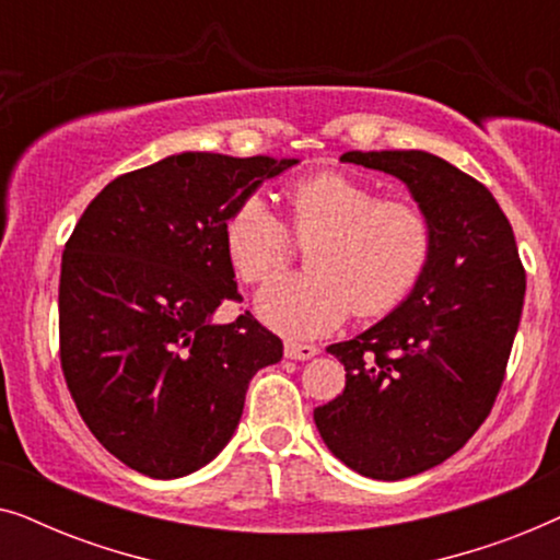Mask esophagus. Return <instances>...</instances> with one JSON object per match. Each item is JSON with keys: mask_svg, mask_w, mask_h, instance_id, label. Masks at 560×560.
<instances>
[{"mask_svg": "<svg viewBox=\"0 0 560 560\" xmlns=\"http://www.w3.org/2000/svg\"><path fill=\"white\" fill-rule=\"evenodd\" d=\"M318 354V347H313V343H298V341H285V357L288 359H298V362H303V359H311Z\"/></svg>", "mask_w": 560, "mask_h": 560, "instance_id": "esophagus-1", "label": "esophagus"}]
</instances>
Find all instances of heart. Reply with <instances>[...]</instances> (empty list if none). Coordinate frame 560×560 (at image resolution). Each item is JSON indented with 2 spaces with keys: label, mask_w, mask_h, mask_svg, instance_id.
Masks as SVG:
<instances>
[{
  "label": "heart",
  "mask_w": 560,
  "mask_h": 560,
  "mask_svg": "<svg viewBox=\"0 0 560 560\" xmlns=\"http://www.w3.org/2000/svg\"><path fill=\"white\" fill-rule=\"evenodd\" d=\"M288 224L307 242L308 272L288 275L257 295V313L275 331L311 339L334 331L349 311L380 318L408 301L433 257V221L408 198H380L364 180L324 171L285 188ZM234 272L267 282L288 262V229L265 198L244 196L221 229Z\"/></svg>",
  "instance_id": "obj_1"
}]
</instances>
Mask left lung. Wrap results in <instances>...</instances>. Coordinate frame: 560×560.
Segmentation results:
<instances>
[{
    "instance_id": "left-lung-1",
    "label": "left lung",
    "mask_w": 560,
    "mask_h": 560,
    "mask_svg": "<svg viewBox=\"0 0 560 560\" xmlns=\"http://www.w3.org/2000/svg\"><path fill=\"white\" fill-rule=\"evenodd\" d=\"M400 178L433 221V257L408 301L331 343L343 393L313 410L349 469L397 481L454 456L500 393L525 298V267L500 203L477 178L423 150L343 152Z\"/></svg>"
}]
</instances>
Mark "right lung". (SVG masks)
<instances>
[{
	"mask_svg": "<svg viewBox=\"0 0 560 560\" xmlns=\"http://www.w3.org/2000/svg\"><path fill=\"white\" fill-rule=\"evenodd\" d=\"M298 160L180 152L114 178L66 242L60 366L83 423L129 469L175 479L201 469L240 425L249 380L282 341L236 301L229 211Z\"/></svg>",
	"mask_w": 560,
	"mask_h": 560,
	"instance_id": "right-lung-1",
	"label": "right lung"
}]
</instances>
